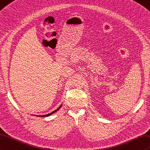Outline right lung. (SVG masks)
Returning <instances> with one entry per match:
<instances>
[{
  "label": "right lung",
  "mask_w": 150,
  "mask_h": 150,
  "mask_svg": "<svg viewBox=\"0 0 150 150\" xmlns=\"http://www.w3.org/2000/svg\"><path fill=\"white\" fill-rule=\"evenodd\" d=\"M61 106H62V105H61L59 107V108H57V109H56V110H55L54 111H53V112H52L51 113H50V114H46V115H42V116H40V117H46V116H50V115H52V114H54V113H55V112H57V111L60 109V108L61 107Z\"/></svg>",
  "instance_id": "1"
}]
</instances>
